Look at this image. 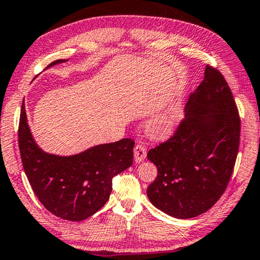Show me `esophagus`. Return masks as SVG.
<instances>
[{
	"mask_svg": "<svg viewBox=\"0 0 260 260\" xmlns=\"http://www.w3.org/2000/svg\"><path fill=\"white\" fill-rule=\"evenodd\" d=\"M134 153H135V160L137 162H141L143 161L144 159L146 158V147L145 145H143V144H138V145L135 146L134 149Z\"/></svg>",
	"mask_w": 260,
	"mask_h": 260,
	"instance_id": "34e87169",
	"label": "esophagus"
}]
</instances>
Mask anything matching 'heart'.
<instances>
[{
  "instance_id": "b5f03b06",
  "label": "heart",
  "mask_w": 260,
  "mask_h": 260,
  "mask_svg": "<svg viewBox=\"0 0 260 260\" xmlns=\"http://www.w3.org/2000/svg\"><path fill=\"white\" fill-rule=\"evenodd\" d=\"M183 117V102L174 99L161 111L155 114L147 122V130L152 135L161 136L171 133Z\"/></svg>"
}]
</instances>
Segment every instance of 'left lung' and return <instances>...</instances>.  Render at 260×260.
<instances>
[{
	"label": "left lung",
	"mask_w": 260,
	"mask_h": 260,
	"mask_svg": "<svg viewBox=\"0 0 260 260\" xmlns=\"http://www.w3.org/2000/svg\"><path fill=\"white\" fill-rule=\"evenodd\" d=\"M241 119L225 79L207 65L190 94L186 117L169 141L150 150L158 169L147 187L150 202L175 218L209 210L224 193L237 158Z\"/></svg>",
	"instance_id": "left-lung-1"
}]
</instances>
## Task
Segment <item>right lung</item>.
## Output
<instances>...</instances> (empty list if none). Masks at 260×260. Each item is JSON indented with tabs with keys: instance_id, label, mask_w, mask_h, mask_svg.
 <instances>
[{
	"instance_id": "1",
	"label": "right lung",
	"mask_w": 260,
	"mask_h": 260,
	"mask_svg": "<svg viewBox=\"0 0 260 260\" xmlns=\"http://www.w3.org/2000/svg\"><path fill=\"white\" fill-rule=\"evenodd\" d=\"M60 59L49 67L66 62ZM24 171L36 197L55 216L79 222L101 209L111 193V179L133 165L135 142L124 138L72 155L43 151L34 139L24 101L18 127Z\"/></svg>"
}]
</instances>
